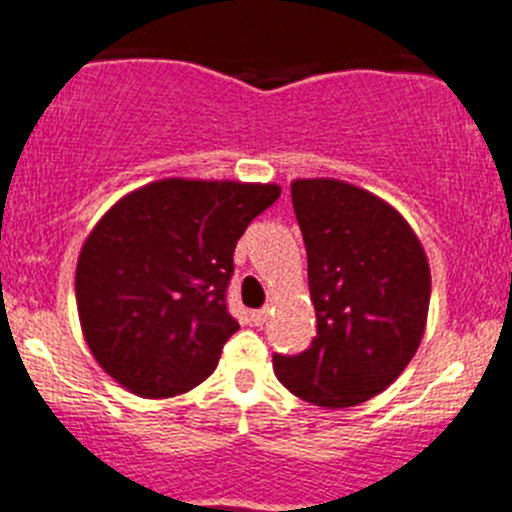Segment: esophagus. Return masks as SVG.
Wrapping results in <instances>:
<instances>
[{"mask_svg": "<svg viewBox=\"0 0 512 512\" xmlns=\"http://www.w3.org/2000/svg\"><path fill=\"white\" fill-rule=\"evenodd\" d=\"M251 321H254V326H263L268 321V308H258V311L251 313Z\"/></svg>", "mask_w": 512, "mask_h": 512, "instance_id": "esophagus-1", "label": "esophagus"}]
</instances>
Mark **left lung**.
<instances>
[{
  "mask_svg": "<svg viewBox=\"0 0 512 512\" xmlns=\"http://www.w3.org/2000/svg\"><path fill=\"white\" fill-rule=\"evenodd\" d=\"M291 201L308 256L316 336L273 353L278 381L301 401L348 408L391 386L426 331L430 268L393 206L336 179H298Z\"/></svg>",
  "mask_w": 512,
  "mask_h": 512,
  "instance_id": "8db88e82",
  "label": "left lung"
}]
</instances>
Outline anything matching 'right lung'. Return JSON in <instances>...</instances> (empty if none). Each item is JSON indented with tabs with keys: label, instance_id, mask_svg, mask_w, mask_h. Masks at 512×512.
I'll list each match as a JSON object with an SVG mask.
<instances>
[{
	"label": "right lung",
	"instance_id": "1",
	"mask_svg": "<svg viewBox=\"0 0 512 512\" xmlns=\"http://www.w3.org/2000/svg\"><path fill=\"white\" fill-rule=\"evenodd\" d=\"M281 196L276 184L164 179L111 206L77 263L91 353L141 398H171L214 373L239 331L226 291L236 241Z\"/></svg>",
	"mask_w": 512,
	"mask_h": 512
}]
</instances>
